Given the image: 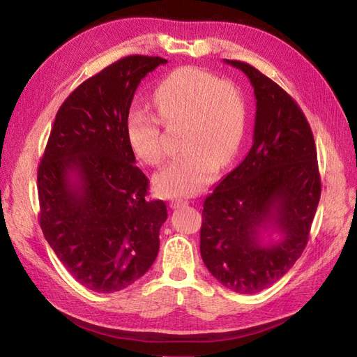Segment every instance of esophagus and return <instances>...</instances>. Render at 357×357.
I'll return each instance as SVG.
<instances>
[{"label":"esophagus","mask_w":357,"mask_h":357,"mask_svg":"<svg viewBox=\"0 0 357 357\" xmlns=\"http://www.w3.org/2000/svg\"><path fill=\"white\" fill-rule=\"evenodd\" d=\"M188 204V202L186 200H183V199H176V200H171V203H169V206L172 209H177V208H181V206H186Z\"/></svg>","instance_id":"1"}]
</instances>
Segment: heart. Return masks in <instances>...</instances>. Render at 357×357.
Here are the masks:
<instances>
[{
	"instance_id": "1",
	"label": "heart",
	"mask_w": 357,
	"mask_h": 357,
	"mask_svg": "<svg viewBox=\"0 0 357 357\" xmlns=\"http://www.w3.org/2000/svg\"><path fill=\"white\" fill-rule=\"evenodd\" d=\"M154 104L165 125L185 122L180 148L155 174L154 186L165 197L199 194L217 168L232 160L243 144L248 109L238 90L197 67L174 70L157 85ZM146 107L132 105L125 121L132 151L146 165L163 160L162 123Z\"/></svg>"
}]
</instances>
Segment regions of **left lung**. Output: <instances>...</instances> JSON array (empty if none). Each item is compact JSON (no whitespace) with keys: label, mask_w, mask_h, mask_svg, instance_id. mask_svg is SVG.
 Instances as JSON below:
<instances>
[{"label":"left lung","mask_w":357,"mask_h":357,"mask_svg":"<svg viewBox=\"0 0 357 357\" xmlns=\"http://www.w3.org/2000/svg\"><path fill=\"white\" fill-rule=\"evenodd\" d=\"M223 61L249 77L255 125L248 155L203 203L200 252L213 278L252 295L282 278L304 252L321 178L310 125L296 102L255 67Z\"/></svg>","instance_id":"1"}]
</instances>
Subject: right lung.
Instances as JSON below:
<instances>
[{
    "mask_svg": "<svg viewBox=\"0 0 357 357\" xmlns=\"http://www.w3.org/2000/svg\"><path fill=\"white\" fill-rule=\"evenodd\" d=\"M166 59L126 56L86 79L54 119L38 169L39 223L71 276L93 291H119L144 276L168 218L146 200L125 121L142 79Z\"/></svg>",
    "mask_w": 357,
    "mask_h": 357,
    "instance_id": "right-lung-1",
    "label": "right lung"
}]
</instances>
